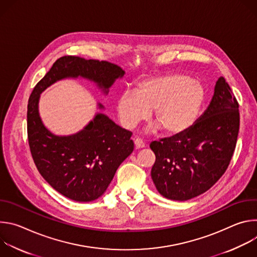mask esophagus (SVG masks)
I'll use <instances>...</instances> for the list:
<instances>
[{
	"instance_id": "1",
	"label": "esophagus",
	"mask_w": 257,
	"mask_h": 257,
	"mask_svg": "<svg viewBox=\"0 0 257 257\" xmlns=\"http://www.w3.org/2000/svg\"><path fill=\"white\" fill-rule=\"evenodd\" d=\"M134 144H135V148L138 150V149H142L145 146L144 144V141L141 139V138H135L134 139Z\"/></svg>"
}]
</instances>
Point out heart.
<instances>
[{"instance_id": "b5f03b06", "label": "heart", "mask_w": 257, "mask_h": 257, "mask_svg": "<svg viewBox=\"0 0 257 257\" xmlns=\"http://www.w3.org/2000/svg\"><path fill=\"white\" fill-rule=\"evenodd\" d=\"M204 98L205 89L199 81L185 74H168L143 80L134 92H124L116 109L127 129L148 119L154 109V120L166 133L179 134L196 122Z\"/></svg>"}]
</instances>
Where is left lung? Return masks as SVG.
<instances>
[{
	"label": "left lung",
	"mask_w": 257,
	"mask_h": 257,
	"mask_svg": "<svg viewBox=\"0 0 257 257\" xmlns=\"http://www.w3.org/2000/svg\"><path fill=\"white\" fill-rule=\"evenodd\" d=\"M240 126L239 103L224 77L203 115L185 132L153 141L152 178L158 191L185 201L207 191L228 169Z\"/></svg>",
	"instance_id": "left-lung-1"
}]
</instances>
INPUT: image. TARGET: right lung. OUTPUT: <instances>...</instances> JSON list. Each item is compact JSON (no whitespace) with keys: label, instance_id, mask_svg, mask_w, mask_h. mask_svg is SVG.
I'll list each match as a JSON object with an SVG mask.
<instances>
[{"label":"right lung","instance_id":"add662e5","mask_svg":"<svg viewBox=\"0 0 257 257\" xmlns=\"http://www.w3.org/2000/svg\"><path fill=\"white\" fill-rule=\"evenodd\" d=\"M124 73L122 68L106 61L64 56L53 64L29 96L27 137L33 162L49 184L72 200L87 202L102 195L118 167L134 150L132 132L97 114L79 133L56 136L39 116L40 94L57 80L78 76L93 80L107 92Z\"/></svg>","mask_w":257,"mask_h":257}]
</instances>
